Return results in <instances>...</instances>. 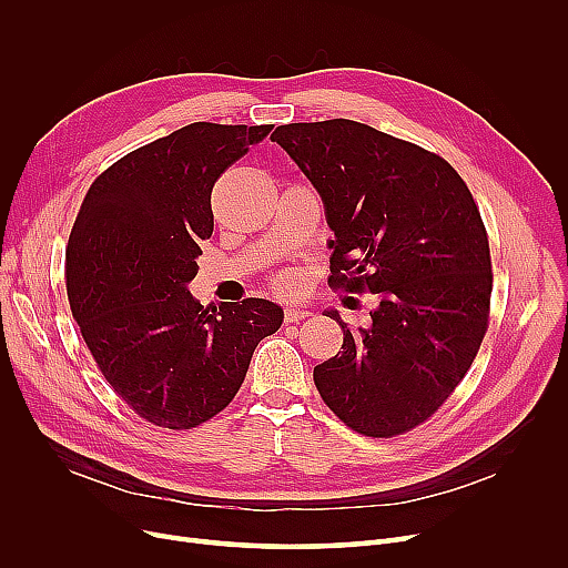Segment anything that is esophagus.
Listing matches in <instances>:
<instances>
[{
    "label": "esophagus",
    "instance_id": "esophagus-1",
    "mask_svg": "<svg viewBox=\"0 0 568 568\" xmlns=\"http://www.w3.org/2000/svg\"><path fill=\"white\" fill-rule=\"evenodd\" d=\"M306 317H311V311H306V308L290 306V308L285 311V322H300V320H306Z\"/></svg>",
    "mask_w": 568,
    "mask_h": 568
}]
</instances>
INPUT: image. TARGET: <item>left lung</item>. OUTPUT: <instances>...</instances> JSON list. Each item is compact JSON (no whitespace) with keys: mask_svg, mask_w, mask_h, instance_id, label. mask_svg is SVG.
Wrapping results in <instances>:
<instances>
[{"mask_svg":"<svg viewBox=\"0 0 568 568\" xmlns=\"http://www.w3.org/2000/svg\"><path fill=\"white\" fill-rule=\"evenodd\" d=\"M317 189L329 242V287L377 294L371 329L336 311L343 352L315 366L322 400L366 437L428 422L469 371L488 332V232L463 176L424 146L373 126L285 124L272 133Z\"/></svg>","mask_w":568,"mask_h":568,"instance_id":"1","label":"left lung"}]
</instances>
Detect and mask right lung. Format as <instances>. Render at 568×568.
<instances>
[{
	"instance_id": "add662e5",
	"label": "right lung",
	"mask_w": 568,
	"mask_h": 568,
	"mask_svg": "<svg viewBox=\"0 0 568 568\" xmlns=\"http://www.w3.org/2000/svg\"><path fill=\"white\" fill-rule=\"evenodd\" d=\"M272 129L195 122L149 142L94 179L73 223L71 313L114 394L159 428L225 409L257 343L281 329L274 302L202 306L186 290L214 232V184Z\"/></svg>"
}]
</instances>
